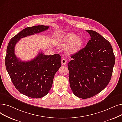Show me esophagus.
I'll list each match as a JSON object with an SVG mask.
<instances>
[{"instance_id": "obj_1", "label": "esophagus", "mask_w": 122, "mask_h": 122, "mask_svg": "<svg viewBox=\"0 0 122 122\" xmlns=\"http://www.w3.org/2000/svg\"><path fill=\"white\" fill-rule=\"evenodd\" d=\"M67 63V60L65 58H63L61 60V64L62 65H65Z\"/></svg>"}]
</instances>
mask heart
I'll return each instance as SVG.
<instances>
[{"label": "heart", "instance_id": "1", "mask_svg": "<svg viewBox=\"0 0 122 122\" xmlns=\"http://www.w3.org/2000/svg\"><path fill=\"white\" fill-rule=\"evenodd\" d=\"M82 43V39L80 36H76L73 33H68L59 40L58 45L60 47H65L68 45L66 52L69 54H73L80 49Z\"/></svg>", "mask_w": 122, "mask_h": 122}]
</instances>
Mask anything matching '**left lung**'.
<instances>
[{"mask_svg": "<svg viewBox=\"0 0 122 122\" xmlns=\"http://www.w3.org/2000/svg\"><path fill=\"white\" fill-rule=\"evenodd\" d=\"M91 36L86 47L71 56L68 64L70 86L82 99L101 92L112 75L115 57L110 42L96 31L86 30Z\"/></svg>", "mask_w": 122, "mask_h": 122, "instance_id": "obj_1", "label": "left lung"}]
</instances>
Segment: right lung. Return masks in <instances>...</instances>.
Masks as SVG:
<instances>
[{
  "instance_id": "1",
  "label": "right lung",
  "mask_w": 122,
  "mask_h": 122,
  "mask_svg": "<svg viewBox=\"0 0 122 122\" xmlns=\"http://www.w3.org/2000/svg\"><path fill=\"white\" fill-rule=\"evenodd\" d=\"M48 28L44 25L26 28L11 39L7 47L5 64L11 81L20 93L29 97L40 98L48 93L61 67V57L58 54L45 55L41 52L32 60L22 61L15 54V46L21 38Z\"/></svg>"
}]
</instances>
